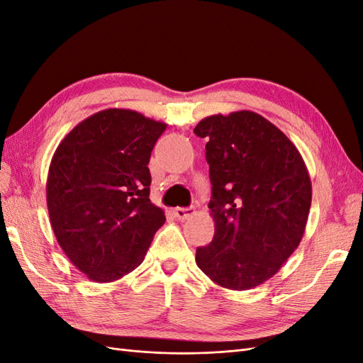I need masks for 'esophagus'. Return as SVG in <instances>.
Wrapping results in <instances>:
<instances>
[{
	"mask_svg": "<svg viewBox=\"0 0 363 363\" xmlns=\"http://www.w3.org/2000/svg\"><path fill=\"white\" fill-rule=\"evenodd\" d=\"M174 216L180 219V221H184V219H188L192 213H194V208L192 207H177L174 208Z\"/></svg>",
	"mask_w": 363,
	"mask_h": 363,
	"instance_id": "34e87169",
	"label": "esophagus"
}]
</instances>
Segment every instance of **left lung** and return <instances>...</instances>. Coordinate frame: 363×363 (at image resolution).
Wrapping results in <instances>:
<instances>
[{
  "label": "left lung",
  "instance_id": "obj_1",
  "mask_svg": "<svg viewBox=\"0 0 363 363\" xmlns=\"http://www.w3.org/2000/svg\"><path fill=\"white\" fill-rule=\"evenodd\" d=\"M212 183V242L196 248L199 268L218 286L247 291L271 279L300 245L312 183L300 151L250 111L201 119Z\"/></svg>",
  "mask_w": 363,
  "mask_h": 363
}]
</instances>
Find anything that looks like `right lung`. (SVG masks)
Listing matches in <instances>:
<instances>
[{"mask_svg": "<svg viewBox=\"0 0 363 363\" xmlns=\"http://www.w3.org/2000/svg\"><path fill=\"white\" fill-rule=\"evenodd\" d=\"M167 124L106 108L77 124L50 163L47 206L65 255L87 279L119 280L136 269L164 212L150 200L148 162Z\"/></svg>", "mask_w": 363, "mask_h": 363, "instance_id": "obj_1", "label": "right lung"}]
</instances>
